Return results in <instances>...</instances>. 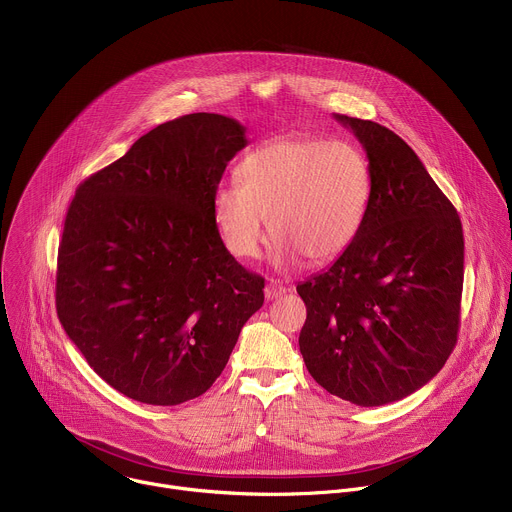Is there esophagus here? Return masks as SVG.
Returning <instances> with one entry per match:
<instances>
[{"instance_id":"34e87169","label":"esophagus","mask_w":512,"mask_h":512,"mask_svg":"<svg viewBox=\"0 0 512 512\" xmlns=\"http://www.w3.org/2000/svg\"><path fill=\"white\" fill-rule=\"evenodd\" d=\"M286 292H288V288H286V286H282V284H278V282H274V280H270V282L266 284V288H264V296H266V300L280 298V296H284Z\"/></svg>"}]
</instances>
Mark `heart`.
I'll list each match as a JSON object with an SVG mask.
<instances>
[{
  "label": "heart",
  "mask_w": 512,
  "mask_h": 512,
  "mask_svg": "<svg viewBox=\"0 0 512 512\" xmlns=\"http://www.w3.org/2000/svg\"><path fill=\"white\" fill-rule=\"evenodd\" d=\"M238 174L240 182L214 192L212 214L226 250L240 260L260 254L266 218L280 260H334L356 240L370 206V162L348 140L278 138L246 154Z\"/></svg>",
  "instance_id": "b5f03b06"
}]
</instances>
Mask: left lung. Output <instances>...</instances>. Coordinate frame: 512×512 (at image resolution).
Here are the masks:
<instances>
[{
  "mask_svg": "<svg viewBox=\"0 0 512 512\" xmlns=\"http://www.w3.org/2000/svg\"><path fill=\"white\" fill-rule=\"evenodd\" d=\"M362 144L372 196L356 240L298 284V344L312 378L358 406L396 402L432 380L460 320V218L414 150L392 130L334 114Z\"/></svg>",
  "mask_w": 512,
  "mask_h": 512,
  "instance_id": "left-lung-1",
  "label": "left lung"
}]
</instances>
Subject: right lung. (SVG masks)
Wrapping results in <instances>:
<instances>
[{"mask_svg": "<svg viewBox=\"0 0 512 512\" xmlns=\"http://www.w3.org/2000/svg\"><path fill=\"white\" fill-rule=\"evenodd\" d=\"M246 128L188 114L90 176L58 250L56 308L70 340L118 392L174 406L222 374L264 278L226 250L212 214Z\"/></svg>", "mask_w": 512, "mask_h": 512, "instance_id": "add662e5", "label": "right lung"}]
</instances>
